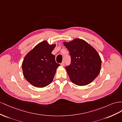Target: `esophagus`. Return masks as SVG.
<instances>
[{
  "instance_id": "34e87169",
  "label": "esophagus",
  "mask_w": 122,
  "mask_h": 122,
  "mask_svg": "<svg viewBox=\"0 0 122 122\" xmlns=\"http://www.w3.org/2000/svg\"><path fill=\"white\" fill-rule=\"evenodd\" d=\"M60 65L62 66H64V65H65V64H64V61L62 62V63H61V64H60Z\"/></svg>"
}]
</instances>
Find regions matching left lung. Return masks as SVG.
<instances>
[{
  "label": "left lung",
  "mask_w": 122,
  "mask_h": 122,
  "mask_svg": "<svg viewBox=\"0 0 122 122\" xmlns=\"http://www.w3.org/2000/svg\"><path fill=\"white\" fill-rule=\"evenodd\" d=\"M70 53L71 64L65 68L71 81L78 86L92 83L100 72L101 59L97 51L85 40L76 38L64 42Z\"/></svg>",
  "instance_id": "8db88e82"
}]
</instances>
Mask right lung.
Masks as SVG:
<instances>
[{
	"label": "right lung",
	"mask_w": 122,
	"mask_h": 122,
	"mask_svg": "<svg viewBox=\"0 0 122 122\" xmlns=\"http://www.w3.org/2000/svg\"><path fill=\"white\" fill-rule=\"evenodd\" d=\"M56 44H50L46 40L39 43L27 53L22 63L24 77L31 85L44 87L53 81L60 64L51 54Z\"/></svg>",
	"instance_id": "obj_1"
}]
</instances>
